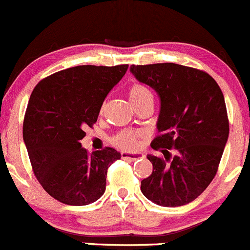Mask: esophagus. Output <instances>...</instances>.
<instances>
[{
	"mask_svg": "<svg viewBox=\"0 0 250 250\" xmlns=\"http://www.w3.org/2000/svg\"><path fill=\"white\" fill-rule=\"evenodd\" d=\"M122 158L125 159V160H128V161H135V160H137V159L144 158V155L141 153L135 154V153H127V151H123Z\"/></svg>",
	"mask_w": 250,
	"mask_h": 250,
	"instance_id": "1",
	"label": "esophagus"
}]
</instances>
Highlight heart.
I'll use <instances>...</instances> for the list:
<instances>
[{
    "label": "heart",
    "instance_id": "b5f03b06",
    "mask_svg": "<svg viewBox=\"0 0 250 250\" xmlns=\"http://www.w3.org/2000/svg\"><path fill=\"white\" fill-rule=\"evenodd\" d=\"M146 97H153L151 92L143 86L142 84H133L128 90V99L132 104H138ZM141 136L140 132H136L132 130H123L112 138V142L114 146H119L122 149H133L137 146V140Z\"/></svg>",
    "mask_w": 250,
    "mask_h": 250
}]
</instances>
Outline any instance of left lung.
Returning a JSON list of instances; mask_svg holds the SVG:
<instances>
[{"label": "left lung", "instance_id": "obj_1", "mask_svg": "<svg viewBox=\"0 0 250 250\" xmlns=\"http://www.w3.org/2000/svg\"><path fill=\"white\" fill-rule=\"evenodd\" d=\"M130 71L160 99L159 136L150 146L164 158L146 156L153 172L141 182V191L163 207L188 205L213 181L228 142L223 92L208 73L178 63L132 65Z\"/></svg>", "mask_w": 250, "mask_h": 250}]
</instances>
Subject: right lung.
<instances>
[{
	"instance_id": "add662e5",
	"label": "right lung",
	"mask_w": 250,
	"mask_h": 250,
	"mask_svg": "<svg viewBox=\"0 0 250 250\" xmlns=\"http://www.w3.org/2000/svg\"><path fill=\"white\" fill-rule=\"evenodd\" d=\"M127 67L76 66L51 74L33 89L22 137L33 173L58 201L85 206L104 194L108 167L122 154L109 146L89 154L81 141Z\"/></svg>"
}]
</instances>
